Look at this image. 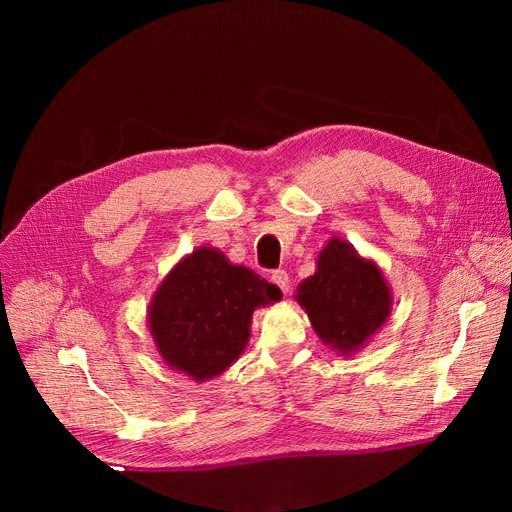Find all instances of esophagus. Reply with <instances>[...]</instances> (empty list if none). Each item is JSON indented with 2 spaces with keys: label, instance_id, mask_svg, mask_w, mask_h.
Returning a JSON list of instances; mask_svg holds the SVG:
<instances>
[{
  "label": "esophagus",
  "instance_id": "1",
  "mask_svg": "<svg viewBox=\"0 0 512 512\" xmlns=\"http://www.w3.org/2000/svg\"><path fill=\"white\" fill-rule=\"evenodd\" d=\"M272 282H274L284 294H288V290H290V278H288V274H286L284 270H276V272L272 274Z\"/></svg>",
  "mask_w": 512,
  "mask_h": 512
}]
</instances>
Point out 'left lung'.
Here are the masks:
<instances>
[{
    "instance_id": "8db88e82",
    "label": "left lung",
    "mask_w": 512,
    "mask_h": 512,
    "mask_svg": "<svg viewBox=\"0 0 512 512\" xmlns=\"http://www.w3.org/2000/svg\"><path fill=\"white\" fill-rule=\"evenodd\" d=\"M315 265V274L297 286L294 301L305 309L321 342L351 357L388 321L392 288L378 263L338 236L326 242Z\"/></svg>"
}]
</instances>
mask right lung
<instances>
[{"mask_svg": "<svg viewBox=\"0 0 512 512\" xmlns=\"http://www.w3.org/2000/svg\"><path fill=\"white\" fill-rule=\"evenodd\" d=\"M280 299L276 284L205 245L184 255L159 282L147 307V328L164 363L201 384L245 353L253 311Z\"/></svg>", "mask_w": 512, "mask_h": 512, "instance_id": "obj_1", "label": "right lung"}]
</instances>
